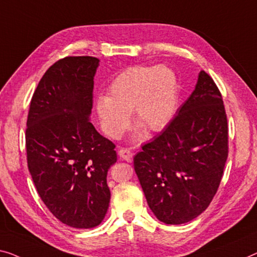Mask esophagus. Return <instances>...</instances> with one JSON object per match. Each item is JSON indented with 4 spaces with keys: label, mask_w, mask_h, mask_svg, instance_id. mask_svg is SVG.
Wrapping results in <instances>:
<instances>
[{
    "label": "esophagus",
    "mask_w": 257,
    "mask_h": 257,
    "mask_svg": "<svg viewBox=\"0 0 257 257\" xmlns=\"http://www.w3.org/2000/svg\"><path fill=\"white\" fill-rule=\"evenodd\" d=\"M133 156H134V153L132 150H130V149H121V150L118 151V157L128 163H132Z\"/></svg>",
    "instance_id": "1"
}]
</instances>
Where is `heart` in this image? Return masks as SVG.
I'll return each mask as SVG.
<instances>
[{"mask_svg":"<svg viewBox=\"0 0 257 257\" xmlns=\"http://www.w3.org/2000/svg\"><path fill=\"white\" fill-rule=\"evenodd\" d=\"M178 102V78L166 66H133L121 71L99 95L95 107L102 129L118 139L127 128L129 112L134 123L147 132L162 130L173 117Z\"/></svg>","mask_w":257,"mask_h":257,"instance_id":"heart-1","label":"heart"}]
</instances>
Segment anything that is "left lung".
<instances>
[{
	"label": "left lung",
	"instance_id": "left-lung-1",
	"mask_svg": "<svg viewBox=\"0 0 257 257\" xmlns=\"http://www.w3.org/2000/svg\"><path fill=\"white\" fill-rule=\"evenodd\" d=\"M228 156V125L219 90L201 71L195 90L165 130L134 157L149 208L160 221L185 224L208 208Z\"/></svg>",
	"mask_w": 257,
	"mask_h": 257
}]
</instances>
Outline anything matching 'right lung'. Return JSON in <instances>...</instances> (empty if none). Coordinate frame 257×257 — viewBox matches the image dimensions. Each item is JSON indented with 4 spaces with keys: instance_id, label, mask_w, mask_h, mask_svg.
I'll list each match as a JSON object with an SVG mask.
<instances>
[{
    "instance_id": "1",
    "label": "right lung",
    "mask_w": 257,
    "mask_h": 257,
    "mask_svg": "<svg viewBox=\"0 0 257 257\" xmlns=\"http://www.w3.org/2000/svg\"><path fill=\"white\" fill-rule=\"evenodd\" d=\"M99 60L68 56L40 79L26 122L31 177L49 211L75 228L98 226L110 200L107 172L115 145L90 122Z\"/></svg>"
}]
</instances>
